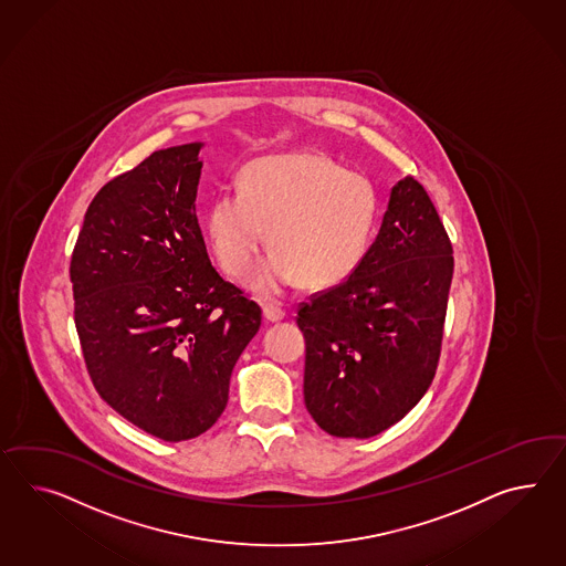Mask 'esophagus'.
Returning a JSON list of instances; mask_svg holds the SVG:
<instances>
[{"label":"esophagus","instance_id":"1","mask_svg":"<svg viewBox=\"0 0 566 566\" xmlns=\"http://www.w3.org/2000/svg\"><path fill=\"white\" fill-rule=\"evenodd\" d=\"M262 311L263 317H265V321H270V323L282 321L284 315H286V311H284V308H282L277 303H263Z\"/></svg>","mask_w":566,"mask_h":566}]
</instances>
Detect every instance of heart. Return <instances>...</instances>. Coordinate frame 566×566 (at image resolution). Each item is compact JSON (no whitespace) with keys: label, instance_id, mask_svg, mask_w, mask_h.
<instances>
[{"label":"heart","instance_id":"b5f03b06","mask_svg":"<svg viewBox=\"0 0 566 566\" xmlns=\"http://www.w3.org/2000/svg\"><path fill=\"white\" fill-rule=\"evenodd\" d=\"M378 192L373 180L318 151L251 161L239 192L208 207L207 231L222 270L243 277L270 241L274 253L251 276V289L274 294L303 280L308 289L354 274L373 243Z\"/></svg>","mask_w":566,"mask_h":566}]
</instances>
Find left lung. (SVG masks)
Returning <instances> with one entry per match:
<instances>
[{
  "label": "left lung",
  "mask_w": 566,
  "mask_h": 566,
  "mask_svg": "<svg viewBox=\"0 0 566 566\" xmlns=\"http://www.w3.org/2000/svg\"><path fill=\"white\" fill-rule=\"evenodd\" d=\"M452 274V243L426 188L400 180L358 270L298 304L304 405L318 428L373 438L421 400L440 361Z\"/></svg>",
  "instance_id": "left-lung-1"
}]
</instances>
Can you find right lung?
<instances>
[{
  "label": "right lung",
  "mask_w": 566,
  "mask_h": 566,
  "mask_svg": "<svg viewBox=\"0 0 566 566\" xmlns=\"http://www.w3.org/2000/svg\"><path fill=\"white\" fill-rule=\"evenodd\" d=\"M202 143L155 151L102 186L71 255L75 327L97 395L164 441L221 417L260 304L224 282L196 219Z\"/></svg>",
  "instance_id": "add662e5"
}]
</instances>
